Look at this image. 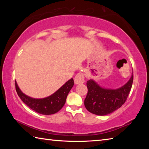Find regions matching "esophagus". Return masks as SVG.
I'll return each instance as SVG.
<instances>
[{
    "mask_svg": "<svg viewBox=\"0 0 149 149\" xmlns=\"http://www.w3.org/2000/svg\"><path fill=\"white\" fill-rule=\"evenodd\" d=\"M74 82L76 85L78 84H82L85 82L84 75L83 74H78L75 75L74 77Z\"/></svg>",
    "mask_w": 149,
    "mask_h": 149,
    "instance_id": "obj_1",
    "label": "esophagus"
}]
</instances>
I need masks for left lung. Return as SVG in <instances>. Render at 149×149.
Returning <instances> with one entry per match:
<instances>
[{
  "instance_id": "8db88e82",
  "label": "left lung",
  "mask_w": 149,
  "mask_h": 149,
  "mask_svg": "<svg viewBox=\"0 0 149 149\" xmlns=\"http://www.w3.org/2000/svg\"><path fill=\"white\" fill-rule=\"evenodd\" d=\"M133 75L130 80L116 89H104L94 80L87 81V95L84 104L86 109L92 114L104 116L110 114L124 104L132 89Z\"/></svg>"
}]
</instances>
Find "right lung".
Segmentation results:
<instances>
[{
  "label": "right lung",
  "instance_id": "right-lung-1",
  "mask_svg": "<svg viewBox=\"0 0 149 149\" xmlns=\"http://www.w3.org/2000/svg\"><path fill=\"white\" fill-rule=\"evenodd\" d=\"M15 86L20 99L31 109L39 114L50 115L58 112L64 107L67 96L74 86V79L72 78L54 94L43 99H33L25 95L19 89L16 81H15Z\"/></svg>",
  "mask_w": 149,
  "mask_h": 149
}]
</instances>
